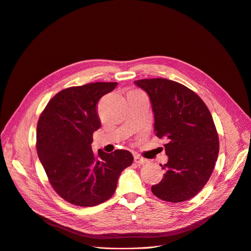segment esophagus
Here are the masks:
<instances>
[{
	"label": "esophagus",
	"mask_w": 251,
	"mask_h": 251,
	"mask_svg": "<svg viewBox=\"0 0 251 251\" xmlns=\"http://www.w3.org/2000/svg\"><path fill=\"white\" fill-rule=\"evenodd\" d=\"M134 161L135 163H137L138 165H144V164H148L149 161L147 159H144L140 157L139 155H134Z\"/></svg>",
	"instance_id": "obj_1"
}]
</instances>
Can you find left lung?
I'll list each match as a JSON object with an SVG mask.
<instances>
[{
    "instance_id": "1",
    "label": "left lung",
    "mask_w": 251,
    "mask_h": 251,
    "mask_svg": "<svg viewBox=\"0 0 251 251\" xmlns=\"http://www.w3.org/2000/svg\"><path fill=\"white\" fill-rule=\"evenodd\" d=\"M155 116L156 136L164 138L168 163L152 193L170 202L195 197L209 180L219 156L220 140L211 114L201 98L187 86L166 78L140 79Z\"/></svg>"
}]
</instances>
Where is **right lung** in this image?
Segmentation results:
<instances>
[{"mask_svg":"<svg viewBox=\"0 0 251 251\" xmlns=\"http://www.w3.org/2000/svg\"><path fill=\"white\" fill-rule=\"evenodd\" d=\"M117 82H95L65 88L42 112L37 126V151L49 182L64 201L94 206L115 193L121 172L133 163L126 150L94 154L93 132L101 122L99 99Z\"/></svg>","mask_w":251,"mask_h":251,"instance_id":"obj_1","label":"right lung"}]
</instances>
